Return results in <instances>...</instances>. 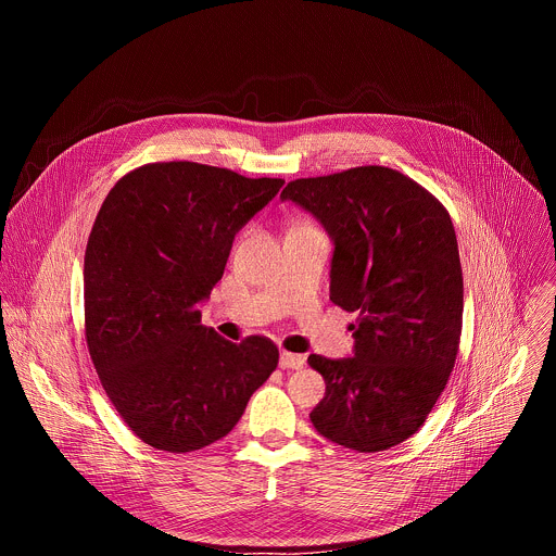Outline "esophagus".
Wrapping results in <instances>:
<instances>
[{
	"label": "esophagus",
	"mask_w": 556,
	"mask_h": 556,
	"mask_svg": "<svg viewBox=\"0 0 556 556\" xmlns=\"http://www.w3.org/2000/svg\"><path fill=\"white\" fill-rule=\"evenodd\" d=\"M305 363V358L301 354H292V352H281L279 365L281 369H301Z\"/></svg>",
	"instance_id": "34e87169"
}]
</instances>
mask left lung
I'll return each instance as SVG.
<instances>
[{"label": "left lung", "instance_id": "8db88e82", "mask_svg": "<svg viewBox=\"0 0 556 556\" xmlns=\"http://www.w3.org/2000/svg\"><path fill=\"white\" fill-rule=\"evenodd\" d=\"M334 240L330 301L356 312L354 356L309 354L326 380L309 420L324 438L376 453L412 438L455 367L464 283L444 204L378 165L299 178L281 191Z\"/></svg>", "mask_w": 556, "mask_h": 556}]
</instances>
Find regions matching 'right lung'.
Instances as JSON below:
<instances>
[{
  "label": "right lung",
  "instance_id": "add662e5",
  "mask_svg": "<svg viewBox=\"0 0 556 556\" xmlns=\"http://www.w3.org/2000/svg\"><path fill=\"white\" fill-rule=\"evenodd\" d=\"M283 187L174 161L125 174L94 219L84 266L86 341L123 422L189 453L224 438L277 369L266 337L230 343L200 324L240 230Z\"/></svg>",
  "mask_w": 556,
  "mask_h": 556
}]
</instances>
